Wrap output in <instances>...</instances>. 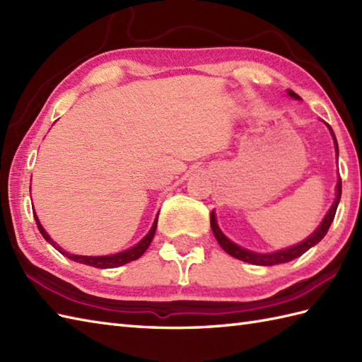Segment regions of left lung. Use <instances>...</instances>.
<instances>
[{
	"instance_id": "obj_1",
	"label": "left lung",
	"mask_w": 362,
	"mask_h": 362,
	"mask_svg": "<svg viewBox=\"0 0 362 362\" xmlns=\"http://www.w3.org/2000/svg\"><path fill=\"white\" fill-rule=\"evenodd\" d=\"M288 95L292 99H297V101L300 99V96L296 95L292 90H288ZM328 129H329V132H332V136H333V140H334L336 156L339 157V148H337V141H336L334 132H333V129L329 127V126H328ZM341 194H342V182H341V179H337V183H336V199H334L333 205L329 206V210L325 214V218L322 219L320 226L316 230H314V232L308 238H306V240H303L302 243H298L296 245H291V247H288V249H281V250L271 252V253H258V252H252V250H247V249L241 247V245H238L233 241H230L228 238L224 233H222V230L218 226L216 214H214V211H211V214H210V224H211L213 235L218 240L221 247L224 249L228 253V255H232L233 258H238V259H241V261H245V263L257 264V266H274V264L288 263V261H292L294 258H298L300 255H303L306 250H310L313 245H316L317 243H320L322 238L327 235L328 228H329V226H332V222L334 219L337 205H339V201H341Z\"/></svg>"
}]
</instances>
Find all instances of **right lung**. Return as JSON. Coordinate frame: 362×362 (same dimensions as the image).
I'll use <instances>...</instances> for the list:
<instances>
[{
    "mask_svg": "<svg viewBox=\"0 0 362 362\" xmlns=\"http://www.w3.org/2000/svg\"><path fill=\"white\" fill-rule=\"evenodd\" d=\"M34 218H35L37 227H38V230H40L42 236L52 245L54 249H57L60 253H62L64 257L70 258L71 261H76V263H81V264L93 266V267H99V269H112V267H118V266L130 263V261L138 259L146 250H148L149 244L152 241V238H153V235H156L158 214H157V218L153 219V224H152L151 230H149L148 233H146V236L143 238L140 243H136L135 245H132V247L127 249V250H122L119 253H113V255H105V257H87V255H74V253H68L66 250H64L62 247H60V245H57V243H54L51 240V236L46 233V230L43 228V226L40 224V221H38V218H37L35 210H34Z\"/></svg>",
    "mask_w": 362,
    "mask_h": 362,
    "instance_id": "obj_1",
    "label": "right lung"
}]
</instances>
